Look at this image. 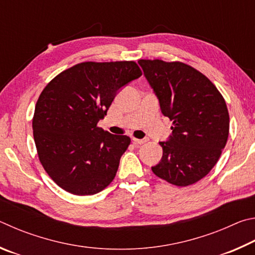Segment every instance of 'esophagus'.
Masks as SVG:
<instances>
[{
  "mask_svg": "<svg viewBox=\"0 0 255 255\" xmlns=\"http://www.w3.org/2000/svg\"><path fill=\"white\" fill-rule=\"evenodd\" d=\"M132 140H133V142H134L135 144H143V143H145V142H146L145 139H136V137H132Z\"/></svg>",
  "mask_w": 255,
  "mask_h": 255,
  "instance_id": "obj_1",
  "label": "esophagus"
}]
</instances>
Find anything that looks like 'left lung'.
<instances>
[{"instance_id":"8db88e82","label":"left lung","mask_w":255,"mask_h":255,"mask_svg":"<svg viewBox=\"0 0 255 255\" xmlns=\"http://www.w3.org/2000/svg\"><path fill=\"white\" fill-rule=\"evenodd\" d=\"M172 135L160 142L162 159L152 167L157 177L186 187L208 175L225 148L230 115L224 97L206 76L181 61L140 59Z\"/></svg>"}]
</instances>
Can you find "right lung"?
Listing matches in <instances>:
<instances>
[{"label": "right lung", "mask_w": 255, "mask_h": 255, "mask_svg": "<svg viewBox=\"0 0 255 255\" xmlns=\"http://www.w3.org/2000/svg\"><path fill=\"white\" fill-rule=\"evenodd\" d=\"M141 75L135 61H85L43 88L32 119L34 143L43 169L60 188L86 196L113 181L131 139L97 123L119 89Z\"/></svg>", "instance_id": "add662e5"}]
</instances>
